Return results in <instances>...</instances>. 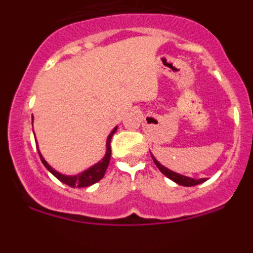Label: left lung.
Here are the masks:
<instances>
[{
	"label": "left lung",
	"instance_id": "8db88e82",
	"mask_svg": "<svg viewBox=\"0 0 253 253\" xmlns=\"http://www.w3.org/2000/svg\"><path fill=\"white\" fill-rule=\"evenodd\" d=\"M152 158H153L154 163H156V166L158 167V169H160L161 172H162L163 175L167 176V177L169 178V180L175 181L176 184L181 185V186H195V185H199L202 184V182H204L205 178H200V180H195V178H191V177H187V176H184V175H180V173H177V172H173L171 171V169H166L165 166H162L160 162H158L156 158L152 156Z\"/></svg>",
	"mask_w": 253,
	"mask_h": 253
}]
</instances>
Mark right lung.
I'll return each mask as SVG.
<instances>
[{"label": "right lung", "instance_id": "add662e5", "mask_svg": "<svg viewBox=\"0 0 253 253\" xmlns=\"http://www.w3.org/2000/svg\"><path fill=\"white\" fill-rule=\"evenodd\" d=\"M116 131V126L113 129L110 134H109V137L106 139V153H105V157L102 158L100 162H97L96 165H93L92 167H90L86 171L81 172V173H78V175L75 176H67V175H62L58 171H55L54 169L51 166H49V163L46 162L45 160L43 158L42 153L39 152L40 160L43 162L44 166L46 167L49 172H51L55 177L58 178L59 181H62L63 184L68 185L71 187H87L91 186V185L96 184L97 181L101 180L104 177L105 172H106L107 166H109V162H110V157H111V147H110V140L111 137H113V134Z\"/></svg>", "mask_w": 253, "mask_h": 253}]
</instances>
